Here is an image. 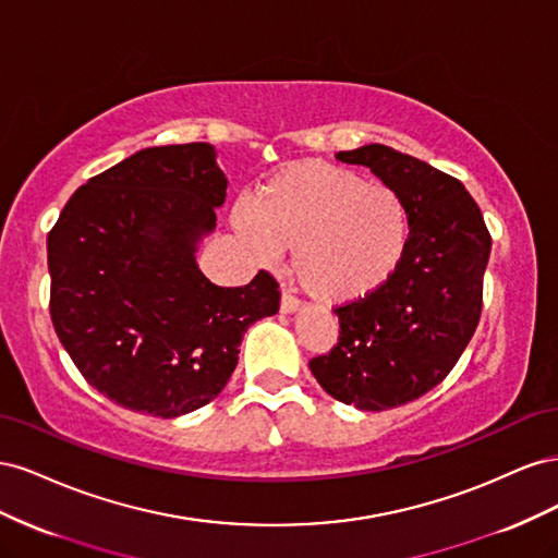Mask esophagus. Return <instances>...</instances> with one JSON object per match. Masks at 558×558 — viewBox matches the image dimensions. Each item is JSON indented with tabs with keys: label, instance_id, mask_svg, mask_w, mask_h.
Segmentation results:
<instances>
[{
	"label": "esophagus",
	"instance_id": "34e87169",
	"mask_svg": "<svg viewBox=\"0 0 558 558\" xmlns=\"http://www.w3.org/2000/svg\"><path fill=\"white\" fill-rule=\"evenodd\" d=\"M298 310H300V300L291 291H283V295H281V312L283 314H291V312H298Z\"/></svg>",
	"mask_w": 558,
	"mask_h": 558
}]
</instances>
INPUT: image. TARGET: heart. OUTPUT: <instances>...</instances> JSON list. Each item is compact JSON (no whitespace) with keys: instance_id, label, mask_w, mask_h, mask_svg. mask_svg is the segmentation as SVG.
<instances>
[{"instance_id":"1","label":"heart","mask_w":558,"mask_h":558,"mask_svg":"<svg viewBox=\"0 0 558 558\" xmlns=\"http://www.w3.org/2000/svg\"><path fill=\"white\" fill-rule=\"evenodd\" d=\"M232 218L260 260L293 248L295 275L324 302L375 291L396 272L410 238L408 207L396 189L324 160L281 167Z\"/></svg>"}]
</instances>
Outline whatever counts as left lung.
<instances>
[{
  "mask_svg": "<svg viewBox=\"0 0 558 558\" xmlns=\"http://www.w3.org/2000/svg\"><path fill=\"white\" fill-rule=\"evenodd\" d=\"M335 158L369 167L400 193L410 216L396 272L335 307L337 344L310 361L335 400L381 412L428 393L459 363L480 324L492 234L465 185L424 160L384 144Z\"/></svg>",
  "mask_w": 558,
  "mask_h": 558,
  "instance_id": "8db88e82",
  "label": "left lung"
}]
</instances>
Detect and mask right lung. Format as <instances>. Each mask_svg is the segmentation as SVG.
<instances>
[{
	"label": "right lung",
	"instance_id": "add662e5",
	"mask_svg": "<svg viewBox=\"0 0 558 558\" xmlns=\"http://www.w3.org/2000/svg\"><path fill=\"white\" fill-rule=\"evenodd\" d=\"M226 189L211 144L144 148L81 185L48 232L53 328L121 408L174 418L211 402L246 328L279 312L265 269L223 289L195 263Z\"/></svg>",
	"mask_w": 558,
	"mask_h": 558
}]
</instances>
